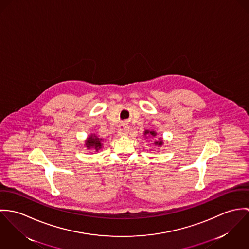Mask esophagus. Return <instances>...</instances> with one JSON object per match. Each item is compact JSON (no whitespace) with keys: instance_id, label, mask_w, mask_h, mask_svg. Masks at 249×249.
I'll use <instances>...</instances> for the list:
<instances>
[{"instance_id":"esophagus-1","label":"esophagus","mask_w":249,"mask_h":249,"mask_svg":"<svg viewBox=\"0 0 249 249\" xmlns=\"http://www.w3.org/2000/svg\"><path fill=\"white\" fill-rule=\"evenodd\" d=\"M129 133V127H124L118 132V136H126Z\"/></svg>"}]
</instances>
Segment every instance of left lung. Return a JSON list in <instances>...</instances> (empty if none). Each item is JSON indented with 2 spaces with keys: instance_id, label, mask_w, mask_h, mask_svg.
Listing matches in <instances>:
<instances>
[{
  "instance_id": "1",
  "label": "left lung",
  "mask_w": 249,
  "mask_h": 249,
  "mask_svg": "<svg viewBox=\"0 0 249 249\" xmlns=\"http://www.w3.org/2000/svg\"><path fill=\"white\" fill-rule=\"evenodd\" d=\"M144 135L146 136V138H148L147 136L152 137V138H156V137H157V133H156L155 131H149V130L144 131ZM162 144H163V141H162L161 138H159V140H157V141L155 142V145H157V146H161Z\"/></svg>"
}]
</instances>
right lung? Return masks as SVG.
Listing matches in <instances>:
<instances>
[{
	"mask_svg": "<svg viewBox=\"0 0 249 249\" xmlns=\"http://www.w3.org/2000/svg\"><path fill=\"white\" fill-rule=\"evenodd\" d=\"M102 141H103L102 138H98L95 135H90L85 141L86 142L85 145H86L87 149H89V150L93 149V150H95V152H97L98 150H100L102 148V143H101Z\"/></svg>",
	"mask_w": 249,
	"mask_h": 249,
	"instance_id": "obj_1",
	"label": "right lung"
}]
</instances>
